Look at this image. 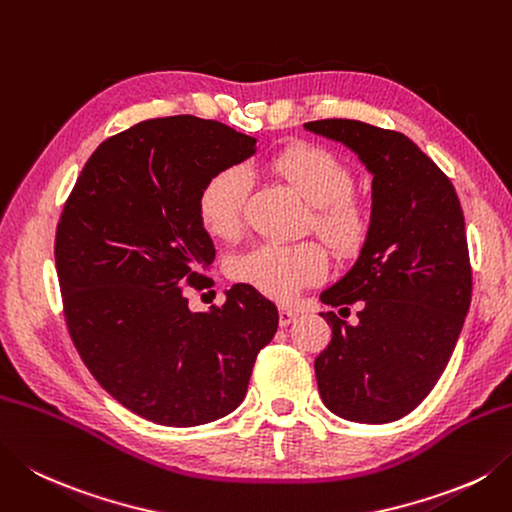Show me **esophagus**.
Wrapping results in <instances>:
<instances>
[{
  "instance_id": "1",
  "label": "esophagus",
  "mask_w": 512,
  "mask_h": 512,
  "mask_svg": "<svg viewBox=\"0 0 512 512\" xmlns=\"http://www.w3.org/2000/svg\"><path fill=\"white\" fill-rule=\"evenodd\" d=\"M297 319V313L293 308H286V306H282L279 308V326H290Z\"/></svg>"
}]
</instances>
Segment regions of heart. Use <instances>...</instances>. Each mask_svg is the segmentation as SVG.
Segmentation results:
<instances>
[{
    "instance_id": "heart-1",
    "label": "heart",
    "mask_w": 512,
    "mask_h": 512,
    "mask_svg": "<svg viewBox=\"0 0 512 512\" xmlns=\"http://www.w3.org/2000/svg\"><path fill=\"white\" fill-rule=\"evenodd\" d=\"M273 173L293 186L313 206V228L337 255H355L370 230L364 202L350 195L355 186L350 168L328 148L299 144L270 162ZM250 175L244 166H228L199 193V215L210 235L233 239L244 226ZM230 277L273 299H293L317 284L328 270L326 250L315 242L257 244L230 262Z\"/></svg>"
}]
</instances>
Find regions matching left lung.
<instances>
[{"mask_svg":"<svg viewBox=\"0 0 512 512\" xmlns=\"http://www.w3.org/2000/svg\"><path fill=\"white\" fill-rule=\"evenodd\" d=\"M304 128L353 150L373 175L366 242L348 273L319 295L333 308H362L355 326L322 313L333 339L315 359L319 395L348 422H395L424 402L462 333L473 293L462 204L402 133L355 119Z\"/></svg>","mask_w":512,"mask_h":512,"instance_id":"left-lung-1","label":"left lung"}]
</instances>
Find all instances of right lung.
Returning <instances> with one entry per match:
<instances>
[{
  "instance_id": "obj_1",
  "label": "right lung",
  "mask_w": 512,
  "mask_h": 512,
  "mask_svg": "<svg viewBox=\"0 0 512 512\" xmlns=\"http://www.w3.org/2000/svg\"><path fill=\"white\" fill-rule=\"evenodd\" d=\"M257 139L213 119H146L97 146L57 224L68 333L108 395L162 426L215 422L242 404L277 306L235 284L206 313L182 284L215 259L199 193Z\"/></svg>"
}]
</instances>
